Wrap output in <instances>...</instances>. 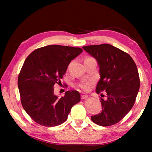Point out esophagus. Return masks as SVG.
I'll list each match as a JSON object with an SVG mask.
<instances>
[{
	"instance_id": "obj_1",
	"label": "esophagus",
	"mask_w": 152,
	"mask_h": 152,
	"mask_svg": "<svg viewBox=\"0 0 152 152\" xmlns=\"http://www.w3.org/2000/svg\"><path fill=\"white\" fill-rule=\"evenodd\" d=\"M88 95H86V94H82L81 95V99L82 100H85L86 99H88Z\"/></svg>"
}]
</instances>
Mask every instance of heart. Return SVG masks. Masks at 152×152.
<instances>
[{"label": "heart", "instance_id": "1", "mask_svg": "<svg viewBox=\"0 0 152 152\" xmlns=\"http://www.w3.org/2000/svg\"><path fill=\"white\" fill-rule=\"evenodd\" d=\"M92 84V80H84L80 82V83L78 84V86L82 90H84V91H88V90L90 88V87H91Z\"/></svg>", "mask_w": 152, "mask_h": 152}]
</instances>
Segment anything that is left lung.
<instances>
[{
	"mask_svg": "<svg viewBox=\"0 0 152 152\" xmlns=\"http://www.w3.org/2000/svg\"><path fill=\"white\" fill-rule=\"evenodd\" d=\"M82 48L96 59L101 78L97 94L106 91L107 100L101 98V113L91 117L101 126H110L119 122L132 109L140 90V76L132 58L110 44L84 46Z\"/></svg>",
	"mask_w": 152,
	"mask_h": 152,
	"instance_id": "obj_1",
	"label": "left lung"
}]
</instances>
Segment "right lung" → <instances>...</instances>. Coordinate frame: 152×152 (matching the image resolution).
<instances>
[{"instance_id": "1", "label": "right lung", "mask_w": 152, "mask_h": 152, "mask_svg": "<svg viewBox=\"0 0 152 152\" xmlns=\"http://www.w3.org/2000/svg\"><path fill=\"white\" fill-rule=\"evenodd\" d=\"M82 52L80 48L50 45L34 50L25 60L18 77L20 101L38 124L61 125L72 107L80 101L77 91H68L59 98L53 94V86L61 82L70 61Z\"/></svg>"}]
</instances>
